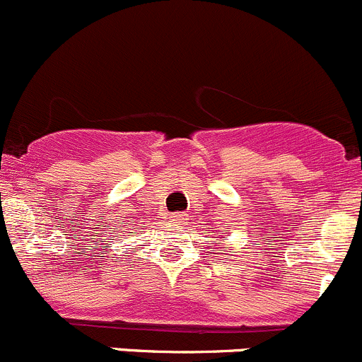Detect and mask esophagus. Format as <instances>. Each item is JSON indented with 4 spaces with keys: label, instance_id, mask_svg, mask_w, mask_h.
<instances>
[{
    "label": "esophagus",
    "instance_id": "esophagus-1",
    "mask_svg": "<svg viewBox=\"0 0 362 362\" xmlns=\"http://www.w3.org/2000/svg\"><path fill=\"white\" fill-rule=\"evenodd\" d=\"M186 218H188V214H185V213H174L173 216H170V220H173V223L176 225V227H181V225L186 223Z\"/></svg>",
    "mask_w": 362,
    "mask_h": 362
}]
</instances>
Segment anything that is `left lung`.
Returning a JSON list of instances; mask_svg holds the SVG:
<instances>
[{
	"label": "left lung",
	"mask_w": 362,
	"mask_h": 362,
	"mask_svg": "<svg viewBox=\"0 0 362 362\" xmlns=\"http://www.w3.org/2000/svg\"><path fill=\"white\" fill-rule=\"evenodd\" d=\"M218 245H220V243H218Z\"/></svg>",
	"instance_id": "8db88e82"
}]
</instances>
